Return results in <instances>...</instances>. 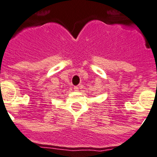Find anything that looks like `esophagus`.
<instances>
[{"label": "esophagus", "instance_id": "34e87169", "mask_svg": "<svg viewBox=\"0 0 157 157\" xmlns=\"http://www.w3.org/2000/svg\"><path fill=\"white\" fill-rule=\"evenodd\" d=\"M74 90H75V91H78V86H74Z\"/></svg>", "mask_w": 157, "mask_h": 157}]
</instances>
